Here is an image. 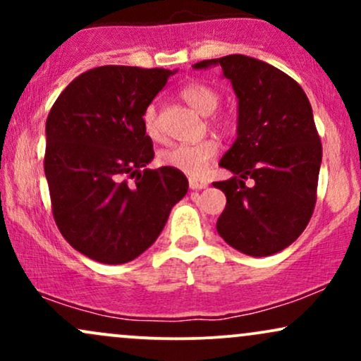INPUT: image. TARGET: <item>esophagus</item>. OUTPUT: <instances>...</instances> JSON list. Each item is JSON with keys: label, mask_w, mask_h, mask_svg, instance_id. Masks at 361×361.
Wrapping results in <instances>:
<instances>
[{"label": "esophagus", "mask_w": 361, "mask_h": 361, "mask_svg": "<svg viewBox=\"0 0 361 361\" xmlns=\"http://www.w3.org/2000/svg\"><path fill=\"white\" fill-rule=\"evenodd\" d=\"M188 183H190V188H192V190H204V188H207V186H209V183H207L205 180H200V178H190Z\"/></svg>", "instance_id": "1"}]
</instances>
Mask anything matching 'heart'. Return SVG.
<instances>
[{
    "instance_id": "1",
    "label": "heart",
    "mask_w": 361,
    "mask_h": 361,
    "mask_svg": "<svg viewBox=\"0 0 361 361\" xmlns=\"http://www.w3.org/2000/svg\"><path fill=\"white\" fill-rule=\"evenodd\" d=\"M181 97H183V100L190 106L200 111L202 115H210L219 109V103H221V94L212 86L205 85V82H190V85H186L181 90ZM214 126H227V118L222 117V115L214 117ZM142 127L149 139H163V128H161L159 117H157V110L154 105H149L146 111H144ZM217 140L204 139L193 144H175V146H169L159 152L157 159H159L163 166L175 168L178 171L186 173V175H200L205 169L207 163L217 154Z\"/></svg>"
}]
</instances>
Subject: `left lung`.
Instances as JSON below:
<instances>
[{"label": "left lung", "instance_id": "left-lung-1", "mask_svg": "<svg viewBox=\"0 0 361 361\" xmlns=\"http://www.w3.org/2000/svg\"><path fill=\"white\" fill-rule=\"evenodd\" d=\"M210 66H221L239 105L238 139L219 163L234 176L214 183L227 198L217 233L244 255H275L304 233L316 207L322 146L312 106L299 82L268 62L231 54L193 68Z\"/></svg>", "mask_w": 361, "mask_h": 361}]
</instances>
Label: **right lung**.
<instances>
[{"mask_svg":"<svg viewBox=\"0 0 361 361\" xmlns=\"http://www.w3.org/2000/svg\"><path fill=\"white\" fill-rule=\"evenodd\" d=\"M176 71L100 66L62 91L45 122L44 169L54 221L76 251L105 264L128 263L156 241L188 192L154 157L142 115Z\"/></svg>","mask_w":361,"mask_h":361,"instance_id":"right-lung-1","label":"right lung"}]
</instances>
